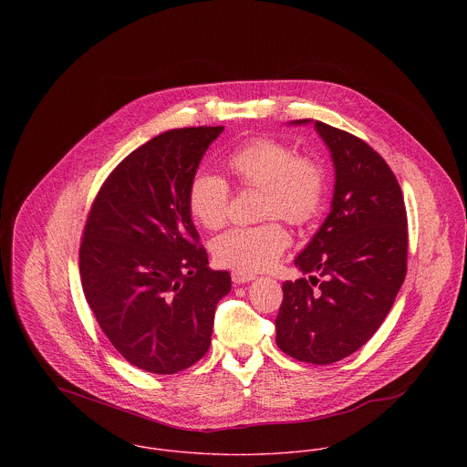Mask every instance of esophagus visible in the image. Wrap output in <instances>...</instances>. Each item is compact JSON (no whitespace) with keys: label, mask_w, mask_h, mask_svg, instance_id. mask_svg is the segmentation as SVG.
I'll use <instances>...</instances> for the list:
<instances>
[{"label":"esophagus","mask_w":467,"mask_h":467,"mask_svg":"<svg viewBox=\"0 0 467 467\" xmlns=\"http://www.w3.org/2000/svg\"><path fill=\"white\" fill-rule=\"evenodd\" d=\"M232 280L235 284H248V282L255 280V275L254 273H244V271H234L232 273Z\"/></svg>","instance_id":"34e87169"}]
</instances>
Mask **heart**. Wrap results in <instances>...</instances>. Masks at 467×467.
<instances>
[{"label": "heart", "instance_id": "1", "mask_svg": "<svg viewBox=\"0 0 467 467\" xmlns=\"http://www.w3.org/2000/svg\"><path fill=\"white\" fill-rule=\"evenodd\" d=\"M226 167L243 187L263 191V217L276 215L291 224H306L320 212L326 191L322 167L276 140L246 141L228 156ZM187 202L201 226L217 230L228 219L230 187L221 176L201 171L189 185ZM287 246L289 234L271 221L221 234L212 243V254L221 266L255 273L275 266Z\"/></svg>", "mask_w": 467, "mask_h": 467}]
</instances>
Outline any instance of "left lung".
I'll list each match as a JSON object with an SVG mask.
<instances>
[{
    "label": "left lung",
    "instance_id": "1",
    "mask_svg": "<svg viewBox=\"0 0 467 467\" xmlns=\"http://www.w3.org/2000/svg\"><path fill=\"white\" fill-rule=\"evenodd\" d=\"M331 152V212L295 259L304 275L282 285L276 345L315 365L339 361L379 329L406 275L408 223L400 183L387 161L363 140L318 120Z\"/></svg>",
    "mask_w": 467,
    "mask_h": 467
}]
</instances>
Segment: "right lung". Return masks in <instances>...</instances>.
Returning <instances> with one entry per match:
<instances>
[{
  "label": "right lung",
  "instance_id": "1",
  "mask_svg": "<svg viewBox=\"0 0 467 467\" xmlns=\"http://www.w3.org/2000/svg\"><path fill=\"white\" fill-rule=\"evenodd\" d=\"M224 128L158 134L124 158L89 210L78 254L84 296L134 367L176 374L201 359L217 302L232 289L212 271L187 192Z\"/></svg>",
  "mask_w": 467,
  "mask_h": 467
}]
</instances>
